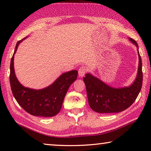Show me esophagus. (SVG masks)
Listing matches in <instances>:
<instances>
[{
    "instance_id": "34e87169",
    "label": "esophagus",
    "mask_w": 151,
    "mask_h": 151,
    "mask_svg": "<svg viewBox=\"0 0 151 151\" xmlns=\"http://www.w3.org/2000/svg\"><path fill=\"white\" fill-rule=\"evenodd\" d=\"M87 72V69L85 66H81L79 68V69L78 70V73H79V76L80 78H82L85 76V74Z\"/></svg>"
}]
</instances>
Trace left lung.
Returning <instances> with one entry per match:
<instances>
[{
    "label": "left lung",
    "instance_id": "1",
    "mask_svg": "<svg viewBox=\"0 0 151 151\" xmlns=\"http://www.w3.org/2000/svg\"><path fill=\"white\" fill-rule=\"evenodd\" d=\"M136 46L139 64L136 78L127 87H113L101 81L91 73H86L83 81L86 85L89 106L95 112L100 113H119L128 108L136 100L142 87V62L134 40L128 38Z\"/></svg>",
    "mask_w": 151,
    "mask_h": 151
}]
</instances>
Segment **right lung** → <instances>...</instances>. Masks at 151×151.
Listing matches in <instances>:
<instances>
[{"mask_svg": "<svg viewBox=\"0 0 151 151\" xmlns=\"http://www.w3.org/2000/svg\"><path fill=\"white\" fill-rule=\"evenodd\" d=\"M27 37L17 42L10 63V82L12 94L22 108L29 114L44 117L56 115L62 107L68 90L78 78V71L63 73L50 85L42 89L24 87L18 81L14 70V55L18 46Z\"/></svg>", "mask_w": 151, "mask_h": 151, "instance_id": "obj_1", "label": "right lung"}]
</instances>
